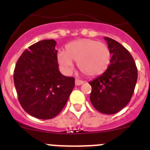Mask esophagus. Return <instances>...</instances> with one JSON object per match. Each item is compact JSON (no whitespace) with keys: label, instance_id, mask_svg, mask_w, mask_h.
Wrapping results in <instances>:
<instances>
[{"label":"esophagus","instance_id":"34e87169","mask_svg":"<svg viewBox=\"0 0 150 150\" xmlns=\"http://www.w3.org/2000/svg\"><path fill=\"white\" fill-rule=\"evenodd\" d=\"M83 82H83L82 80H80L79 79H75V86H80V85H82Z\"/></svg>","mask_w":150,"mask_h":150}]
</instances>
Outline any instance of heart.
<instances>
[{
	"label": "heart",
	"mask_w": 150,
	"mask_h": 150,
	"mask_svg": "<svg viewBox=\"0 0 150 150\" xmlns=\"http://www.w3.org/2000/svg\"><path fill=\"white\" fill-rule=\"evenodd\" d=\"M57 59L61 69L65 73L71 72L75 61L85 75L96 76L107 71L111 61V53L105 43L82 39L68 43L65 51L59 53Z\"/></svg>",
	"instance_id": "heart-1"
}]
</instances>
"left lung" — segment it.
<instances>
[{"label": "left lung", "instance_id": "1", "mask_svg": "<svg viewBox=\"0 0 150 150\" xmlns=\"http://www.w3.org/2000/svg\"><path fill=\"white\" fill-rule=\"evenodd\" d=\"M112 54L110 64L104 73L89 82L90 101L99 112L114 114L128 104L137 82L138 71L132 56L121 43L104 37Z\"/></svg>", "mask_w": 150, "mask_h": 150}]
</instances>
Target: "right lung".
Here are the masks:
<instances>
[{
	"instance_id": "add662e5",
	"label": "right lung",
	"mask_w": 150,
	"mask_h": 150,
	"mask_svg": "<svg viewBox=\"0 0 150 150\" xmlns=\"http://www.w3.org/2000/svg\"><path fill=\"white\" fill-rule=\"evenodd\" d=\"M56 41L30 46L18 60L14 83L25 111L36 118L51 119L62 110L75 86V79L60 72Z\"/></svg>"
}]
</instances>
